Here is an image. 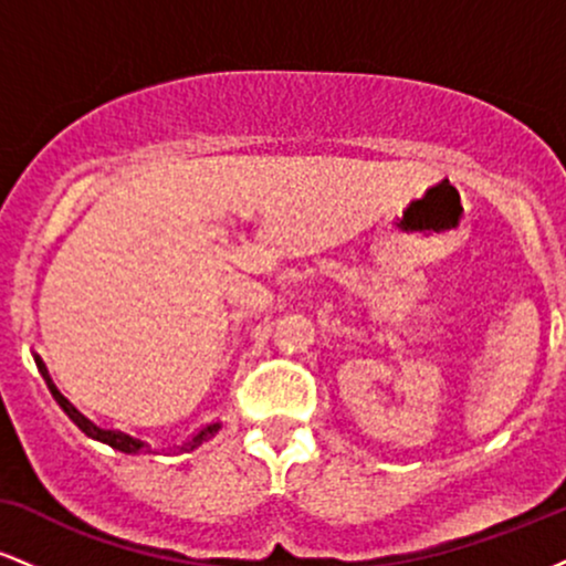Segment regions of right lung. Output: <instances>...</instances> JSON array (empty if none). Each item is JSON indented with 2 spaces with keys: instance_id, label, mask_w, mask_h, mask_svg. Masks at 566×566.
<instances>
[{
  "instance_id": "add662e5",
  "label": "right lung",
  "mask_w": 566,
  "mask_h": 566,
  "mask_svg": "<svg viewBox=\"0 0 566 566\" xmlns=\"http://www.w3.org/2000/svg\"><path fill=\"white\" fill-rule=\"evenodd\" d=\"M36 367L42 369V375H44V378H48V373H44V365H42V359H36ZM48 386H50V394L55 396V401H57V405H61L63 412H66L69 418L74 420V423L80 426L82 431L87 433L90 439L106 441L108 447H114V450H119V452H138V450H143V447H146V444H143L140 439L129 437V433L114 431V428H101V426H95L93 420H87V418H84V415L80 412V409H76L74 405H71V401L66 399V396H63L61 391H57V388L53 386V382H50V378H48ZM218 428H220V423H210V426H207V428H201V431L197 433V437H193V439H188L186 444L175 447V452H191V450H197V447L201 444V441H207V439H210V437H216V433H218Z\"/></svg>"
}]
</instances>
